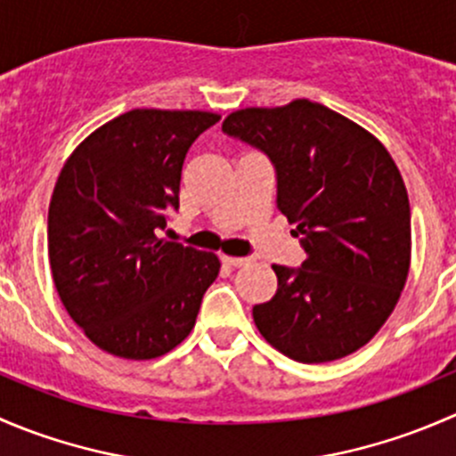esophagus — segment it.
<instances>
[{
    "label": "esophagus",
    "mask_w": 456,
    "mask_h": 456,
    "mask_svg": "<svg viewBox=\"0 0 456 456\" xmlns=\"http://www.w3.org/2000/svg\"><path fill=\"white\" fill-rule=\"evenodd\" d=\"M220 260L229 266H245L249 262V257H232V256H223Z\"/></svg>",
    "instance_id": "esophagus-1"
}]
</instances>
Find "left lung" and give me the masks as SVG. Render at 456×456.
<instances>
[{"instance_id":"left-lung-1","label":"left lung","mask_w":456,"mask_h":456,"mask_svg":"<svg viewBox=\"0 0 456 456\" xmlns=\"http://www.w3.org/2000/svg\"><path fill=\"white\" fill-rule=\"evenodd\" d=\"M223 132L269 156L278 209L306 260L273 265L278 291L254 306L262 338L320 364L370 342L411 269V205L388 150L364 127L309 99L229 114Z\"/></svg>"}]
</instances>
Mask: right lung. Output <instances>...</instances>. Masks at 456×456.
<instances>
[{
  "label": "right lung",
  "instance_id": "right-lung-1",
  "mask_svg": "<svg viewBox=\"0 0 456 456\" xmlns=\"http://www.w3.org/2000/svg\"><path fill=\"white\" fill-rule=\"evenodd\" d=\"M218 114L130 110L70 154L48 209V256L63 306L103 351L154 360L191 333L218 278L214 254L156 236L178 209L185 156Z\"/></svg>",
  "mask_w": 456,
  "mask_h": 456
}]
</instances>
